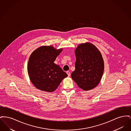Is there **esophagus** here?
<instances>
[{
  "label": "esophagus",
  "instance_id": "34e87169",
  "mask_svg": "<svg viewBox=\"0 0 131 131\" xmlns=\"http://www.w3.org/2000/svg\"><path fill=\"white\" fill-rule=\"evenodd\" d=\"M66 73H67V75H68V77H70V75H71V73H70V72L69 71H67Z\"/></svg>",
  "mask_w": 131,
  "mask_h": 131
}]
</instances>
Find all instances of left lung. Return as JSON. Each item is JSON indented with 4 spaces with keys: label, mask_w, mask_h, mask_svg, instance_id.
I'll list each match as a JSON object with an SVG mask.
<instances>
[{
    "label": "left lung",
    "mask_w": 131,
    "mask_h": 131,
    "mask_svg": "<svg viewBox=\"0 0 131 131\" xmlns=\"http://www.w3.org/2000/svg\"><path fill=\"white\" fill-rule=\"evenodd\" d=\"M75 70L71 77L79 87L88 91L100 83L104 71V62L97 48L89 42L78 45L75 50Z\"/></svg>",
    "instance_id": "1"
}]
</instances>
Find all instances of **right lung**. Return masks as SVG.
<instances>
[{
  "instance_id": "right-lung-1",
  "label": "right lung",
  "mask_w": 131,
  "mask_h": 131,
  "mask_svg": "<svg viewBox=\"0 0 131 131\" xmlns=\"http://www.w3.org/2000/svg\"><path fill=\"white\" fill-rule=\"evenodd\" d=\"M63 50L52 46H43L33 51L29 58L27 72L33 84L48 92L55 91L68 75L54 63Z\"/></svg>"
}]
</instances>
